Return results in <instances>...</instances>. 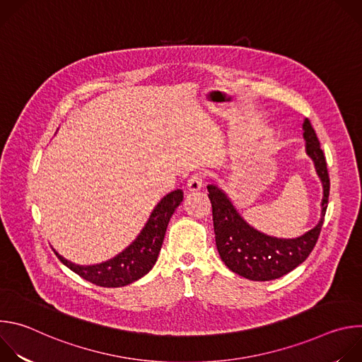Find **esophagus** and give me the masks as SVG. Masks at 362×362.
Instances as JSON below:
<instances>
[{"label":"esophagus","mask_w":362,"mask_h":362,"mask_svg":"<svg viewBox=\"0 0 362 362\" xmlns=\"http://www.w3.org/2000/svg\"><path fill=\"white\" fill-rule=\"evenodd\" d=\"M203 176L200 173H196L193 175L189 180H187V189L189 192H197L203 187Z\"/></svg>","instance_id":"obj_1"}]
</instances>
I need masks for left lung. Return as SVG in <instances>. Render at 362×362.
I'll return each mask as SVG.
<instances>
[{"instance_id": "8db88e82", "label": "left lung", "mask_w": 362, "mask_h": 362, "mask_svg": "<svg viewBox=\"0 0 362 362\" xmlns=\"http://www.w3.org/2000/svg\"><path fill=\"white\" fill-rule=\"evenodd\" d=\"M305 151L313 159L322 183L321 219L303 235L284 239L262 233L250 226L236 211L229 196L216 185L208 186L212 203L216 247L225 265L235 274L250 281L278 279L299 267L313 252L328 206L329 176L320 140L308 119L302 123Z\"/></svg>"}]
</instances>
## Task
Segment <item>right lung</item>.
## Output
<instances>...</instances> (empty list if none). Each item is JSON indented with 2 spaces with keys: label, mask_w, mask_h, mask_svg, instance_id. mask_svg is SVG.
Returning <instances> with one entry per match:
<instances>
[{
  "label": "right lung",
  "mask_w": 362,
  "mask_h": 362,
  "mask_svg": "<svg viewBox=\"0 0 362 362\" xmlns=\"http://www.w3.org/2000/svg\"><path fill=\"white\" fill-rule=\"evenodd\" d=\"M183 200L180 189L166 194L156 206L139 236L112 259L95 265H77L63 257L56 249L59 259L83 279L105 288H120L143 278L154 267L166 235L172 215Z\"/></svg>",
  "instance_id": "add662e5"
}]
</instances>
